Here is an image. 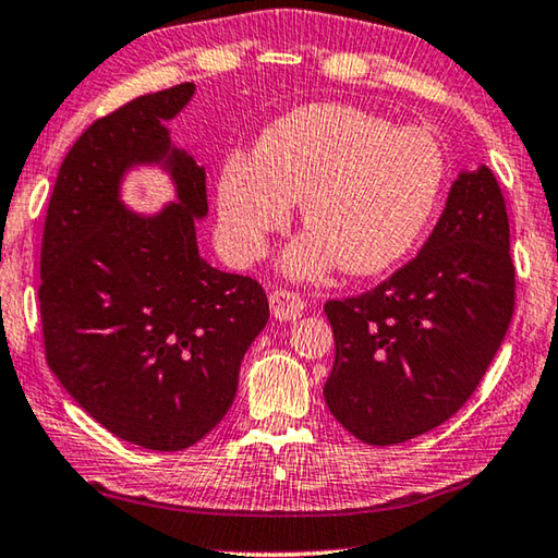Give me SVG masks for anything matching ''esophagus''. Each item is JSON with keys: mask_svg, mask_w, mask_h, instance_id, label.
I'll list each match as a JSON object with an SVG mask.
<instances>
[{"mask_svg": "<svg viewBox=\"0 0 558 558\" xmlns=\"http://www.w3.org/2000/svg\"><path fill=\"white\" fill-rule=\"evenodd\" d=\"M303 307H305L303 295L295 293V290L276 288L270 293V313H272V318H278V320H295V318H301Z\"/></svg>", "mask_w": 558, "mask_h": 558, "instance_id": "esophagus-1", "label": "esophagus"}]
</instances>
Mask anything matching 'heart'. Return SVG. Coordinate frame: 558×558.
I'll return each mask as SVG.
<instances>
[{
  "mask_svg": "<svg viewBox=\"0 0 558 558\" xmlns=\"http://www.w3.org/2000/svg\"><path fill=\"white\" fill-rule=\"evenodd\" d=\"M440 145L348 105H307L270 124L255 157L220 165V235L238 263H255L303 199L311 228L286 253L295 278L340 268L373 276L411 251L444 185Z\"/></svg>",
  "mask_w": 558,
  "mask_h": 558,
  "instance_id": "b5f03b06",
  "label": "heart"
}]
</instances>
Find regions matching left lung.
<instances>
[{"label":"left lung","instance_id":"obj_1","mask_svg":"<svg viewBox=\"0 0 558 558\" xmlns=\"http://www.w3.org/2000/svg\"><path fill=\"white\" fill-rule=\"evenodd\" d=\"M509 247L494 172H463L413 260L368 293L326 303L336 363L323 396L340 426L393 446L463 409L517 307Z\"/></svg>","mask_w":558,"mask_h":558}]
</instances>
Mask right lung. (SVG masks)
Listing matches in <instances>:
<instances>
[{
	"label": "right lung",
	"instance_id": "obj_1",
	"mask_svg": "<svg viewBox=\"0 0 558 558\" xmlns=\"http://www.w3.org/2000/svg\"><path fill=\"white\" fill-rule=\"evenodd\" d=\"M193 93L182 82L89 124L60 165L41 235L47 365L97 423L149 451H182L218 426L270 318L260 282L197 251L205 168L172 149L165 130ZM160 159L181 203L155 219L124 211L121 172Z\"/></svg>",
	"mask_w": 558,
	"mask_h": 558
}]
</instances>
